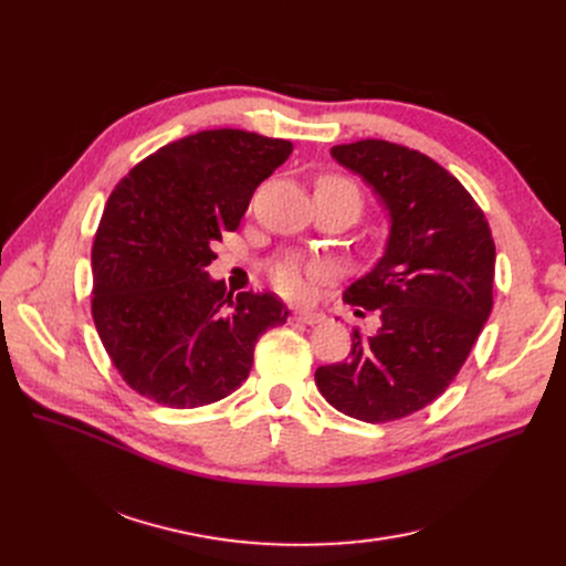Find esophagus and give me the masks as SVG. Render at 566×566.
<instances>
[{
  "label": "esophagus",
  "mask_w": 566,
  "mask_h": 566,
  "mask_svg": "<svg viewBox=\"0 0 566 566\" xmlns=\"http://www.w3.org/2000/svg\"><path fill=\"white\" fill-rule=\"evenodd\" d=\"M294 315H297V319L304 322V325H319V322H325V313L315 308H300Z\"/></svg>",
  "instance_id": "esophagus-1"
}]
</instances>
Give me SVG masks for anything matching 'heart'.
<instances>
[{"label":"heart","mask_w":566,"mask_h":566,"mask_svg":"<svg viewBox=\"0 0 566 566\" xmlns=\"http://www.w3.org/2000/svg\"><path fill=\"white\" fill-rule=\"evenodd\" d=\"M315 188H319V191H334V193H343L347 198H353L357 202V207L361 209V191L353 179L340 177V175H322L317 179ZM329 272L332 269L325 260L287 255L269 266V279H272L274 287L281 294H285V297H304L311 283L317 279H327Z\"/></svg>","instance_id":"b5f03b06"}]
</instances>
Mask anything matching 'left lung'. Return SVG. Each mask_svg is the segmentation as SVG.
I'll use <instances>...</instances> for the list:
<instances>
[{
	"mask_svg": "<svg viewBox=\"0 0 566 566\" xmlns=\"http://www.w3.org/2000/svg\"><path fill=\"white\" fill-rule=\"evenodd\" d=\"M391 213L387 253L343 302L375 311L380 329H353L349 359L319 366L315 385L338 412L387 423L430 406L453 382L493 308L495 241L486 213L426 154L387 140L332 147Z\"/></svg>",
	"mask_w": 566,
	"mask_h": 566,
	"instance_id": "8db88e82",
	"label": "left lung"
}]
</instances>
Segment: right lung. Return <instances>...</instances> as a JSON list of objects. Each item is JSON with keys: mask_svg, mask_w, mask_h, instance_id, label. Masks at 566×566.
I'll return each instance as SVG.
<instances>
[{"mask_svg": "<svg viewBox=\"0 0 566 566\" xmlns=\"http://www.w3.org/2000/svg\"><path fill=\"white\" fill-rule=\"evenodd\" d=\"M292 143L200 130L143 158L107 198L92 247V317L122 380L168 408L241 387L258 338L285 325L272 292H226L207 266Z\"/></svg>", "mask_w": 566, "mask_h": 566, "instance_id": "1", "label": "right lung"}]
</instances>
